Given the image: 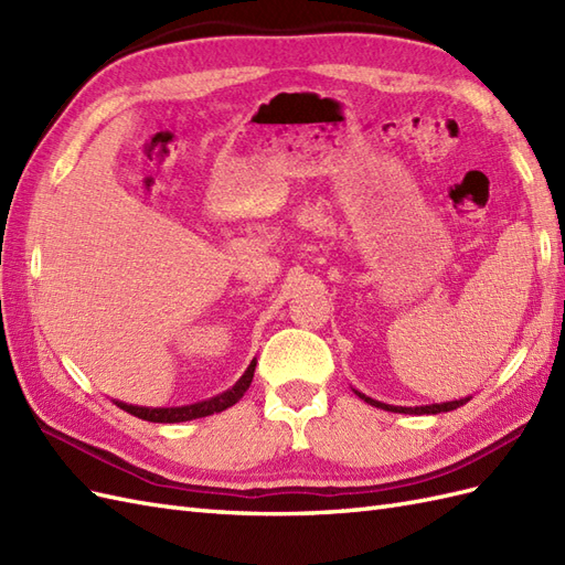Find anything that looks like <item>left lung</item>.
I'll use <instances>...</instances> for the list:
<instances>
[{
	"mask_svg": "<svg viewBox=\"0 0 565 565\" xmlns=\"http://www.w3.org/2000/svg\"><path fill=\"white\" fill-rule=\"evenodd\" d=\"M360 398L363 401H367L370 406H374V408H382V411H392V413H411V415H437V413H448V411H456V408H460L462 403H466L468 398H460V401H448V403H434V406H420V408H403V406H386V403H380V401H374V398H370V396H365V394H360V392H355Z\"/></svg>",
	"mask_w": 565,
	"mask_h": 565,
	"instance_id": "obj_1",
	"label": "left lung"
}]
</instances>
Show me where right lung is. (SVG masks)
Here are the masks:
<instances>
[{"label":"right lung","instance_id":"1","mask_svg":"<svg viewBox=\"0 0 565 565\" xmlns=\"http://www.w3.org/2000/svg\"><path fill=\"white\" fill-rule=\"evenodd\" d=\"M253 374H255V360L250 363V367L245 370L243 377L234 384V388H228V392L214 396L210 401L193 403V406H183V408H140V406H126V403H121V401H117V406L121 411H126V413L140 417V420H148V423H185V420H195V417L222 413V411L234 406V403H238L243 398V394L248 392V386L253 382Z\"/></svg>","mask_w":565,"mask_h":565}]
</instances>
